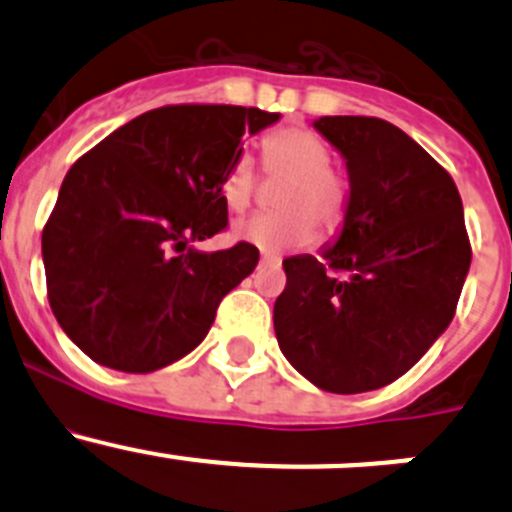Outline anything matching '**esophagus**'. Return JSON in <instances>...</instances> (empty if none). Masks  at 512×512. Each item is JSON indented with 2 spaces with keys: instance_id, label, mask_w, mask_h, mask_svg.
<instances>
[{
  "instance_id": "1",
  "label": "esophagus",
  "mask_w": 512,
  "mask_h": 512,
  "mask_svg": "<svg viewBox=\"0 0 512 512\" xmlns=\"http://www.w3.org/2000/svg\"><path fill=\"white\" fill-rule=\"evenodd\" d=\"M277 262H280L277 257H270V255L260 257V265H277Z\"/></svg>"
}]
</instances>
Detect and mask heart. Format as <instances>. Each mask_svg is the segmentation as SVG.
<instances>
[{"instance_id":"1","label":"heart","mask_w":512,"mask_h":512,"mask_svg":"<svg viewBox=\"0 0 512 512\" xmlns=\"http://www.w3.org/2000/svg\"><path fill=\"white\" fill-rule=\"evenodd\" d=\"M262 160L270 178L287 180L277 195L280 215H257L237 227V237L265 255L280 257L314 242L317 227L334 235L347 220L349 188L334 173L332 153L307 128H280L262 143ZM257 193V170L250 156H237L223 178V200L230 213L250 210Z\"/></svg>"}]
</instances>
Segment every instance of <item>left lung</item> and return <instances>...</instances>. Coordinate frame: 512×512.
<instances>
[{"label":"left lung","mask_w":512,"mask_h":512,"mask_svg":"<svg viewBox=\"0 0 512 512\" xmlns=\"http://www.w3.org/2000/svg\"><path fill=\"white\" fill-rule=\"evenodd\" d=\"M314 128L347 160L337 245L287 257L275 334L319 389L361 394L404 376L446 332L471 267L456 183L384 118L324 116Z\"/></svg>","instance_id":"1"}]
</instances>
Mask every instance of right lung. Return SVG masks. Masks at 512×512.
Listing matches in <instances>:
<instances>
[{
  "label": "right lung",
  "instance_id": "1",
  "mask_svg": "<svg viewBox=\"0 0 512 512\" xmlns=\"http://www.w3.org/2000/svg\"><path fill=\"white\" fill-rule=\"evenodd\" d=\"M277 118L220 103L153 108L71 165L41 255L56 322L96 364L148 374L203 342L260 252L188 245L225 230L227 168L242 136Z\"/></svg>",
  "mask_w": 512,
  "mask_h": 512
}]
</instances>
